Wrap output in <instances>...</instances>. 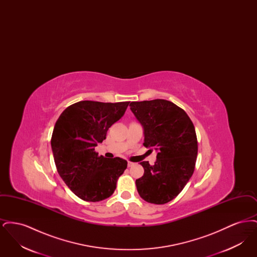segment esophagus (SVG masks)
I'll use <instances>...</instances> for the list:
<instances>
[{
    "instance_id": "obj_1",
    "label": "esophagus",
    "mask_w": 257,
    "mask_h": 257,
    "mask_svg": "<svg viewBox=\"0 0 257 257\" xmlns=\"http://www.w3.org/2000/svg\"><path fill=\"white\" fill-rule=\"evenodd\" d=\"M134 163H132V162H130V161H128V167H132V166H134Z\"/></svg>"
}]
</instances>
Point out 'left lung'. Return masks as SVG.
<instances>
[{
    "mask_svg": "<svg viewBox=\"0 0 257 257\" xmlns=\"http://www.w3.org/2000/svg\"><path fill=\"white\" fill-rule=\"evenodd\" d=\"M130 107L144 127V146L157 151L153 166L140 163L145 173L136 180L138 193L149 203L165 204L180 194L195 171V126L183 109L168 100L131 102Z\"/></svg>",
    "mask_w": 257,
    "mask_h": 257,
    "instance_id": "left-lung-1",
    "label": "left lung"
}]
</instances>
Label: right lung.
Wrapping results in <instances>:
<instances>
[{"mask_svg":"<svg viewBox=\"0 0 257 257\" xmlns=\"http://www.w3.org/2000/svg\"><path fill=\"white\" fill-rule=\"evenodd\" d=\"M130 102L80 101L61 112L51 147L57 171L74 194L85 201L110 197L127 168L119 157L98 156L94 148L106 139L110 126L122 117Z\"/></svg>","mask_w":257,"mask_h":257,"instance_id":"obj_1","label":"right lung"}]
</instances>
